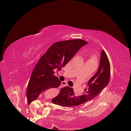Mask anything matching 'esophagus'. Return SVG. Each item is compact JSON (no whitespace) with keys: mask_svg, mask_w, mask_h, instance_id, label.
I'll return each instance as SVG.
<instances>
[{"mask_svg":"<svg viewBox=\"0 0 131 131\" xmlns=\"http://www.w3.org/2000/svg\"><path fill=\"white\" fill-rule=\"evenodd\" d=\"M61 86H62V87H65V86H67L68 84H67V82H66V81H63V82H61Z\"/></svg>","mask_w":131,"mask_h":131,"instance_id":"esophagus-1","label":"esophagus"}]
</instances>
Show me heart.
Wrapping results in <instances>:
<instances>
[{"mask_svg": "<svg viewBox=\"0 0 131 131\" xmlns=\"http://www.w3.org/2000/svg\"><path fill=\"white\" fill-rule=\"evenodd\" d=\"M88 61H95L97 62V57L95 55L94 53L90 52V53H88Z\"/></svg>", "mask_w": 131, "mask_h": 131, "instance_id": "1", "label": "heart"}]
</instances>
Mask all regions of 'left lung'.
Listing matches in <instances>:
<instances>
[{
  "mask_svg": "<svg viewBox=\"0 0 131 131\" xmlns=\"http://www.w3.org/2000/svg\"><path fill=\"white\" fill-rule=\"evenodd\" d=\"M110 77V64L104 50L101 52L100 65L96 74L89 81L88 87L82 95L74 94L73 88L64 87L59 94L52 100L54 104L63 106H75L93 100L108 84Z\"/></svg>",
  "mask_w": 131,
  "mask_h": 131,
  "instance_id": "left-lung-1",
  "label": "left lung"
}]
</instances>
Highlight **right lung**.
<instances>
[{
  "label": "right lung",
  "instance_id": "right-lung-1",
  "mask_svg": "<svg viewBox=\"0 0 131 131\" xmlns=\"http://www.w3.org/2000/svg\"><path fill=\"white\" fill-rule=\"evenodd\" d=\"M87 43L81 39L68 40L54 43L49 48L40 58L30 78L26 92L28 103L36 100L43 91L60 85L61 82L54 75V71L60 70Z\"/></svg>",
  "mask_w": 131,
  "mask_h": 131
}]
</instances>
